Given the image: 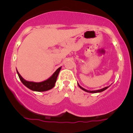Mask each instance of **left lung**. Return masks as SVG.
<instances>
[{
  "instance_id": "left-lung-1",
  "label": "left lung",
  "mask_w": 133,
  "mask_h": 133,
  "mask_svg": "<svg viewBox=\"0 0 133 133\" xmlns=\"http://www.w3.org/2000/svg\"><path fill=\"white\" fill-rule=\"evenodd\" d=\"M78 85L79 88H80V89H82V90H84V91L88 92H91V93H96V92H102V91H105V89H108V88H109V87H105V88H102V89H98V90H96V91H89V90H87V89H84V88H83L82 87L80 86V85H79L78 84Z\"/></svg>"
}]
</instances>
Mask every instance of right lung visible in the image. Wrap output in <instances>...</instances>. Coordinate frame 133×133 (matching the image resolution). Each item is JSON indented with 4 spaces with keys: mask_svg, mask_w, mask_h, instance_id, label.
I'll use <instances>...</instances> for the list:
<instances>
[{
    "mask_svg": "<svg viewBox=\"0 0 133 133\" xmlns=\"http://www.w3.org/2000/svg\"><path fill=\"white\" fill-rule=\"evenodd\" d=\"M61 68L62 67H60L49 78L44 80V81L41 82H35L27 81V80H25L24 78H23L22 76L20 75V73H18L17 69V72L21 81L22 82V84L25 87H27L28 89H31V90L33 91L43 92L50 90L52 88H54L55 85V82L57 81V77H58V73L60 72Z\"/></svg>",
    "mask_w": 133,
    "mask_h": 133,
    "instance_id": "1",
    "label": "right lung"
}]
</instances>
